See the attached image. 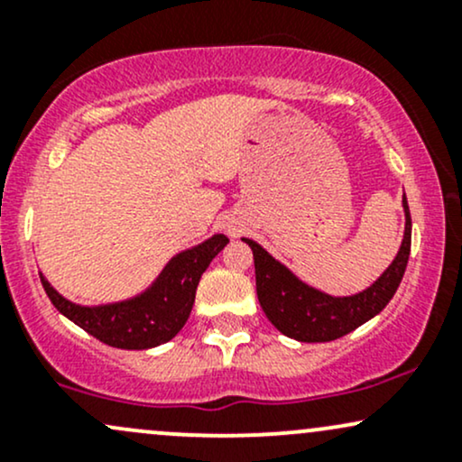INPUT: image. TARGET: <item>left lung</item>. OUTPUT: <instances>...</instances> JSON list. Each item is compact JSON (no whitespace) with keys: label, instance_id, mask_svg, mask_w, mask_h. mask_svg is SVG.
<instances>
[{"label":"left lung","instance_id":"1","mask_svg":"<svg viewBox=\"0 0 462 462\" xmlns=\"http://www.w3.org/2000/svg\"><path fill=\"white\" fill-rule=\"evenodd\" d=\"M406 230L400 254L391 267L363 293L352 298H330L301 284L289 269L269 256L258 243L243 238L254 252L256 293L267 319L280 332L301 343H326L341 338L378 315L395 295L404 278L411 254V210L404 198Z\"/></svg>","mask_w":462,"mask_h":462}]
</instances>
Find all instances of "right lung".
<instances>
[{
  "label": "right lung",
  "instance_id": "add662e5",
  "mask_svg": "<svg viewBox=\"0 0 462 462\" xmlns=\"http://www.w3.org/2000/svg\"><path fill=\"white\" fill-rule=\"evenodd\" d=\"M226 245L227 236L215 235L201 245L178 254L147 293L124 304L84 309L58 295L45 278H41V282L47 298L67 319L93 334L106 346L147 349L171 341L182 330L193 309L201 273Z\"/></svg>",
  "mask_w": 462,
  "mask_h": 462
}]
</instances>
